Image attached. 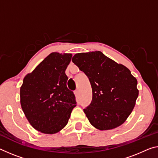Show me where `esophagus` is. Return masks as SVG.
<instances>
[{"mask_svg": "<svg viewBox=\"0 0 158 158\" xmlns=\"http://www.w3.org/2000/svg\"><path fill=\"white\" fill-rule=\"evenodd\" d=\"M74 95H75V96H76V97L79 96V91H78V90H76V91H74Z\"/></svg>", "mask_w": 158, "mask_h": 158, "instance_id": "34e87169", "label": "esophagus"}]
</instances>
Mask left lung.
I'll use <instances>...</instances> for the list:
<instances>
[{
	"instance_id": "1",
	"label": "left lung",
	"mask_w": 158,
	"mask_h": 158,
	"mask_svg": "<svg viewBox=\"0 0 158 158\" xmlns=\"http://www.w3.org/2000/svg\"><path fill=\"white\" fill-rule=\"evenodd\" d=\"M72 62L88 77L92 101L84 109L95 128L109 130L126 121L139 96L137 80L130 70L101 51L77 53Z\"/></svg>"
}]
</instances>
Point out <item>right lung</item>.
Returning <instances> with one entry per match:
<instances>
[{
    "mask_svg": "<svg viewBox=\"0 0 158 158\" xmlns=\"http://www.w3.org/2000/svg\"><path fill=\"white\" fill-rule=\"evenodd\" d=\"M72 56L52 52L23 79L22 109L30 124L41 133L53 134L63 129L77 106L73 91L67 87L65 70Z\"/></svg>",
    "mask_w": 158,
    "mask_h": 158,
    "instance_id": "1",
    "label": "right lung"
}]
</instances>
